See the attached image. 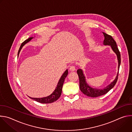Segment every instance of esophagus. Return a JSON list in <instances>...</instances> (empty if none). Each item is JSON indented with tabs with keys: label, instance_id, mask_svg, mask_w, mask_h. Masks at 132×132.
I'll return each mask as SVG.
<instances>
[{
	"label": "esophagus",
	"instance_id": "1",
	"mask_svg": "<svg viewBox=\"0 0 132 132\" xmlns=\"http://www.w3.org/2000/svg\"><path fill=\"white\" fill-rule=\"evenodd\" d=\"M69 69L70 71H73L75 70V69H76V68H75V67L74 66H70L69 67Z\"/></svg>",
	"mask_w": 132,
	"mask_h": 132
}]
</instances>
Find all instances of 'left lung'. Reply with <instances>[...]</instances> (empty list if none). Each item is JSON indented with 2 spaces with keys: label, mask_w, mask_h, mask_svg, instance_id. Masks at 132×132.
Listing matches in <instances>:
<instances>
[{
  "label": "left lung",
  "mask_w": 132,
  "mask_h": 132,
  "mask_svg": "<svg viewBox=\"0 0 132 132\" xmlns=\"http://www.w3.org/2000/svg\"><path fill=\"white\" fill-rule=\"evenodd\" d=\"M104 36V40L103 41V44L104 45H109L111 46L113 50L117 55L118 61V72L115 79L110 84L108 85L103 89H97L94 88L90 87L87 82L86 77L83 72V70L81 69H78L77 70V74L79 79V87L81 92L85 95L90 97H98L103 95H105L109 92L111 89L114 87L117 83L118 78L119 71L121 64V55L119 50L117 47L116 42L113 39V37L104 32H102Z\"/></svg>",
  "instance_id": "left-lung-1"
}]
</instances>
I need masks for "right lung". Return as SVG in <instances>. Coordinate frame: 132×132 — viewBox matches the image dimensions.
Segmentation results:
<instances>
[{"mask_svg": "<svg viewBox=\"0 0 132 132\" xmlns=\"http://www.w3.org/2000/svg\"><path fill=\"white\" fill-rule=\"evenodd\" d=\"M32 39H33V37H30V38L26 40L25 41H24L21 44L19 50L18 55H19V54L22 47L25 44H26L27 43L29 42ZM68 73V69H66L65 71V72L63 73V74L62 75V76H61V78L60 79V80L58 82L57 85V86H56L55 89L50 96H48L47 97H43V98H32L30 97H29V98L31 99H33L34 100L37 101V102H40L42 103H52V102L56 101L60 97V96L61 95L63 84L65 81V78L67 76Z\"/></svg>", "mask_w": 132, "mask_h": 132, "instance_id": "obj_1", "label": "right lung"}]
</instances>
